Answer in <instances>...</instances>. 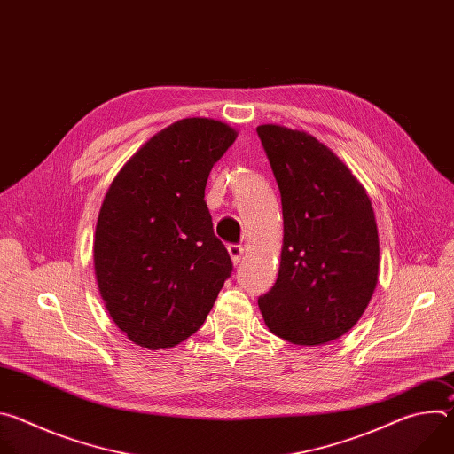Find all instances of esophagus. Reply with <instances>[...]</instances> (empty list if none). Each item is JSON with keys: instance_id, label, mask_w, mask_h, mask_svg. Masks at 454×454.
<instances>
[{"instance_id": "obj_1", "label": "esophagus", "mask_w": 454, "mask_h": 454, "mask_svg": "<svg viewBox=\"0 0 454 454\" xmlns=\"http://www.w3.org/2000/svg\"><path fill=\"white\" fill-rule=\"evenodd\" d=\"M228 253H230V256H231V262L237 266V264L240 262L242 254H244V247H242L240 244H230V246H228Z\"/></svg>"}]
</instances>
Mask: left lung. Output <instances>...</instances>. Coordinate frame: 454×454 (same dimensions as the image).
<instances>
[{"instance_id":"1","label":"left lung","mask_w":454,"mask_h":454,"mask_svg":"<svg viewBox=\"0 0 454 454\" xmlns=\"http://www.w3.org/2000/svg\"><path fill=\"white\" fill-rule=\"evenodd\" d=\"M277 179L284 247L275 286L258 296L270 331L294 345H325L364 312L379 271V237L366 190L314 137L256 127Z\"/></svg>"}]
</instances>
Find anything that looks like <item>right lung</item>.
Instances as JSON below:
<instances>
[{"label":"right lung","mask_w":454,"mask_h":454,"mask_svg":"<svg viewBox=\"0 0 454 454\" xmlns=\"http://www.w3.org/2000/svg\"><path fill=\"white\" fill-rule=\"evenodd\" d=\"M235 137L217 120H179L129 160L106 193L95 275L116 327L140 347L170 348L198 333L231 277L205 186Z\"/></svg>","instance_id":"right-lung-1"}]
</instances>
